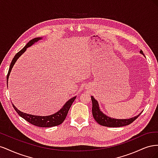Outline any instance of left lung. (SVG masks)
Listing matches in <instances>:
<instances>
[{
	"label": "left lung",
	"mask_w": 158,
	"mask_h": 158,
	"mask_svg": "<svg viewBox=\"0 0 158 158\" xmlns=\"http://www.w3.org/2000/svg\"><path fill=\"white\" fill-rule=\"evenodd\" d=\"M140 52L144 56L142 50ZM92 102V114L94 119L100 125L108 127H120L130 125L133 121H135L136 119L139 117L142 112L138 114V115L130 118H125V119H118L114 118L108 117L106 114L103 113L99 108V103L98 101L95 99L94 96H91Z\"/></svg>",
	"instance_id": "1"
}]
</instances>
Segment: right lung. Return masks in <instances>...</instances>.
<instances>
[{"label": "right lung", "mask_w": 158, "mask_h": 158, "mask_svg": "<svg viewBox=\"0 0 158 158\" xmlns=\"http://www.w3.org/2000/svg\"><path fill=\"white\" fill-rule=\"evenodd\" d=\"M41 40H42V37H35L34 39L30 40L21 51H19L18 53H16V55L14 56L11 62L10 68H9V70L7 74V78H6L7 85H8V78L11 73V70L13 68L14 64L16 63V62L18 59L19 57H20L23 52L26 51L27 47L31 46L32 45L34 44L35 42H37L38 41ZM76 98V96L70 98L69 101L66 102V103L64 105L63 107H62L59 111L48 116H38V115H33V114H27V113L22 112L21 111H20V110H18L15 106H14V105L13 103H12V106L14 108V109H15V111L18 113L19 115H20L21 117H22L23 118H24L25 120L27 121L28 123L32 124V125L37 127H52L59 125L63 123L66 115H67L68 112L72 106V104H73V103L74 102Z\"/></svg>", "instance_id": "add662e5"}]
</instances>
